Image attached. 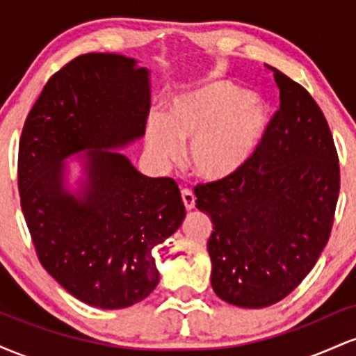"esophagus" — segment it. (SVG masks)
I'll use <instances>...</instances> for the list:
<instances>
[{
    "mask_svg": "<svg viewBox=\"0 0 356 356\" xmlns=\"http://www.w3.org/2000/svg\"><path fill=\"white\" fill-rule=\"evenodd\" d=\"M181 195H182V202H184V206H186V209L187 211L194 209V207H195V195H194V192H192L191 189H182Z\"/></svg>",
    "mask_w": 356,
    "mask_h": 356,
    "instance_id": "34e87169",
    "label": "esophagus"
}]
</instances>
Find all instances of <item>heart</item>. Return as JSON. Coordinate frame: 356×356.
I'll use <instances>...</instances> for the list:
<instances>
[{
    "mask_svg": "<svg viewBox=\"0 0 356 356\" xmlns=\"http://www.w3.org/2000/svg\"><path fill=\"white\" fill-rule=\"evenodd\" d=\"M268 113L259 100L238 85L209 81L174 97L165 118L147 122L150 150L174 161L189 147V165L206 181H222L243 169L263 137Z\"/></svg>",
    "mask_w": 356,
    "mask_h": 356,
    "instance_id": "heart-1",
    "label": "heart"
}]
</instances>
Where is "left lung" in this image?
<instances>
[{
	"label": "left lung",
	"mask_w": 356,
	"mask_h": 356,
	"mask_svg": "<svg viewBox=\"0 0 356 356\" xmlns=\"http://www.w3.org/2000/svg\"><path fill=\"white\" fill-rule=\"evenodd\" d=\"M275 73L280 108L239 172L195 186L212 220L211 284L226 303L266 308L296 288L332 232L340 164L328 122L308 90Z\"/></svg>",
	"instance_id": "left-lung-1"
}]
</instances>
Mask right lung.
Instances as JSON below:
<instances>
[{"instance_id": "right-lung-1", "label": "right lung", "mask_w": 356, "mask_h": 356, "mask_svg": "<svg viewBox=\"0 0 356 356\" xmlns=\"http://www.w3.org/2000/svg\"><path fill=\"white\" fill-rule=\"evenodd\" d=\"M149 70L113 53H87L58 70L19 138L22 211L42 266L90 306L127 308L159 283L152 249L186 218L174 179L147 177L124 147L145 134ZM90 149L84 189L64 187V163Z\"/></svg>"}]
</instances>
